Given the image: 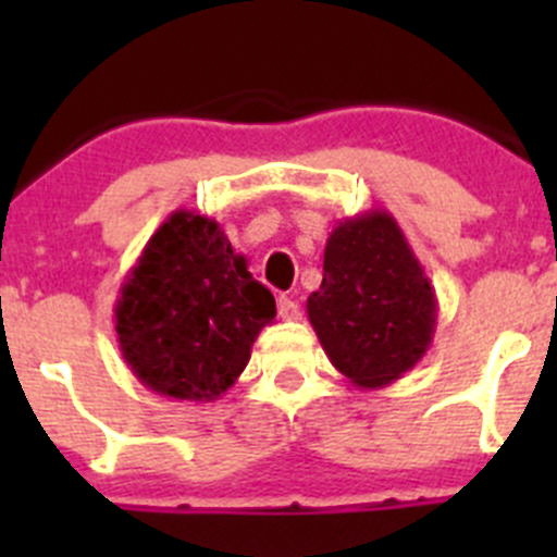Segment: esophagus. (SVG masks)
<instances>
[{
    "mask_svg": "<svg viewBox=\"0 0 557 557\" xmlns=\"http://www.w3.org/2000/svg\"><path fill=\"white\" fill-rule=\"evenodd\" d=\"M277 310H280V318L288 320V323H294V320H299V318H301V307L296 305L294 299H288V296H280Z\"/></svg>",
    "mask_w": 557,
    "mask_h": 557,
    "instance_id": "1",
    "label": "esophagus"
}]
</instances>
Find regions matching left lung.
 Listing matches in <instances>:
<instances>
[{"instance_id": "1", "label": "left lung", "mask_w": 557, "mask_h": 557, "mask_svg": "<svg viewBox=\"0 0 557 557\" xmlns=\"http://www.w3.org/2000/svg\"><path fill=\"white\" fill-rule=\"evenodd\" d=\"M436 294L387 210L345 218L325 239L323 283L307 314L336 372L385 387L418 367L434 342Z\"/></svg>"}]
</instances>
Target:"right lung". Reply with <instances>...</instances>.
Here are the masks:
<instances>
[{
	"label": "right lung",
	"instance_id": "1",
	"mask_svg": "<svg viewBox=\"0 0 557 557\" xmlns=\"http://www.w3.org/2000/svg\"><path fill=\"white\" fill-rule=\"evenodd\" d=\"M277 307L212 218L177 210L156 228L115 301L134 377L159 396L215 401L250 361Z\"/></svg>",
	"mask_w": 557,
	"mask_h": 557
}]
</instances>
